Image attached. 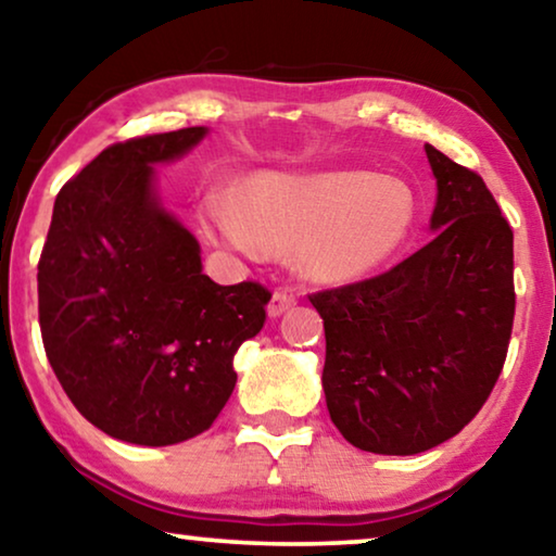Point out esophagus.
I'll use <instances>...</instances> for the list:
<instances>
[{"mask_svg":"<svg viewBox=\"0 0 556 556\" xmlns=\"http://www.w3.org/2000/svg\"><path fill=\"white\" fill-rule=\"evenodd\" d=\"M295 293L293 291H288V288H278L276 293H273V299H270V303H268V314L270 316H283L288 308H293L295 306Z\"/></svg>","mask_w":556,"mask_h":556,"instance_id":"obj_1","label":"esophagus"}]
</instances>
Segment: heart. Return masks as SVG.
<instances>
[{"label": "heart", "mask_w": 556, "mask_h": 556, "mask_svg": "<svg viewBox=\"0 0 556 556\" xmlns=\"http://www.w3.org/2000/svg\"><path fill=\"white\" fill-rule=\"evenodd\" d=\"M417 200L407 181L371 172L261 174L240 204L207 202L210 230L250 255L293 250L301 268L326 283L375 273L405 248Z\"/></svg>", "instance_id": "heart-1"}]
</instances>
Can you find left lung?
Masks as SVG:
<instances>
[{
	"label": "left lung",
	"instance_id": "8db88e82",
	"mask_svg": "<svg viewBox=\"0 0 556 556\" xmlns=\"http://www.w3.org/2000/svg\"><path fill=\"white\" fill-rule=\"evenodd\" d=\"M435 230L382 276L308 301L324 318L331 422L359 451L415 455L466 428L504 369L514 230L476 172L425 143Z\"/></svg>",
	"mask_w": 556,
	"mask_h": 556
}]
</instances>
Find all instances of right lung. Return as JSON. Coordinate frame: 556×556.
<instances>
[{
  "mask_svg": "<svg viewBox=\"0 0 556 556\" xmlns=\"http://www.w3.org/2000/svg\"><path fill=\"white\" fill-rule=\"evenodd\" d=\"M204 134L103 149L58 192L37 263L50 367L75 409L126 443L174 445L207 430L238 382L235 352L265 324L268 288L204 276L200 242L156 197L151 164Z\"/></svg>",
  "mask_w": 556,
  "mask_h": 556,
  "instance_id": "right-lung-1",
  "label": "right lung"
}]
</instances>
